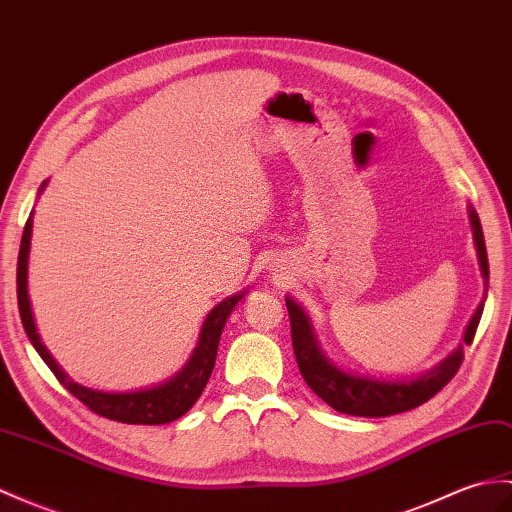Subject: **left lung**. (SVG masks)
I'll return each mask as SVG.
<instances>
[{
    "instance_id": "1",
    "label": "left lung",
    "mask_w": 512,
    "mask_h": 512,
    "mask_svg": "<svg viewBox=\"0 0 512 512\" xmlns=\"http://www.w3.org/2000/svg\"><path fill=\"white\" fill-rule=\"evenodd\" d=\"M469 220L473 229V242L478 248V261L482 268V277L486 288H489V257H486V244L484 233L478 213L469 207ZM285 305H288L290 325H292V347L296 355V364L316 395L329 403L331 408L342 414H353V417H390V414L408 412L412 408H419L421 403L430 401L438 390H443L451 382V377L458 373V368L465 360V347H460L447 355V358L427 371L421 377L403 379V382H388V379H373L362 377L342 371L336 364H331L327 355L320 349V344L314 336V329L310 323V316L305 314L303 307L290 296H285ZM484 310V301L475 310L471 323L465 331V344L473 342L475 329L480 325Z\"/></svg>"
}]
</instances>
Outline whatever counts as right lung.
<instances>
[{
    "mask_svg": "<svg viewBox=\"0 0 512 512\" xmlns=\"http://www.w3.org/2000/svg\"><path fill=\"white\" fill-rule=\"evenodd\" d=\"M45 187V183H43ZM41 187V189H43ZM30 237H32V213L26 222V229H23L21 246H19V259H17V301H19V314L23 329L32 342V347L43 358V362L50 366V371L56 375L58 382H61L71 395L80 399L89 410L100 414L104 419L130 423V425H163L176 421L178 417L194 406L196 399L205 390L213 364H216L218 355V344L224 323H227L229 314L233 307L244 299V294H233L229 299H224L209 312L205 325L200 329L198 347L194 349L192 358L178 371L168 382L159 386L144 388V390H133V392H102L93 390L87 386L76 384L74 379H69L67 373L56 360L45 349L37 334V325H34L32 318V307H30V296H28V255H30Z\"/></svg>",
    "mask_w": 512,
    "mask_h": 512,
    "instance_id": "1",
    "label": "right lung"
}]
</instances>
